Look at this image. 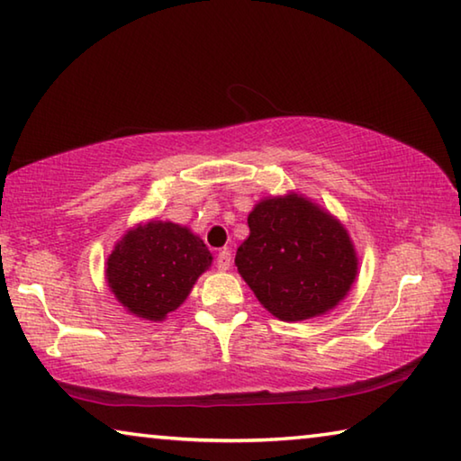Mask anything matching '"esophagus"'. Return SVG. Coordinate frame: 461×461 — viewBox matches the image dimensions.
Masks as SVG:
<instances>
[{
  "label": "esophagus",
  "instance_id": "obj_1",
  "mask_svg": "<svg viewBox=\"0 0 461 461\" xmlns=\"http://www.w3.org/2000/svg\"><path fill=\"white\" fill-rule=\"evenodd\" d=\"M230 267H231V252L230 249H221V252L217 254V268L225 272Z\"/></svg>",
  "mask_w": 461,
  "mask_h": 461
}]
</instances>
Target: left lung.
<instances>
[{
  "label": "left lung",
  "mask_w": 461,
  "mask_h": 461,
  "mask_svg": "<svg viewBox=\"0 0 461 461\" xmlns=\"http://www.w3.org/2000/svg\"><path fill=\"white\" fill-rule=\"evenodd\" d=\"M236 267L256 299L283 321L331 311L352 288L357 258L348 230L301 194L262 199Z\"/></svg>",
  "instance_id": "1"
}]
</instances>
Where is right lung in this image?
Returning <instances> with one entry per match:
<instances>
[{"label": "right lung", "mask_w": 461, "mask_h": 461, "mask_svg": "<svg viewBox=\"0 0 461 461\" xmlns=\"http://www.w3.org/2000/svg\"><path fill=\"white\" fill-rule=\"evenodd\" d=\"M213 256L189 228L148 221L130 230L109 254L105 276L123 307L146 321H162L181 307Z\"/></svg>", "instance_id": "obj_1"}]
</instances>
